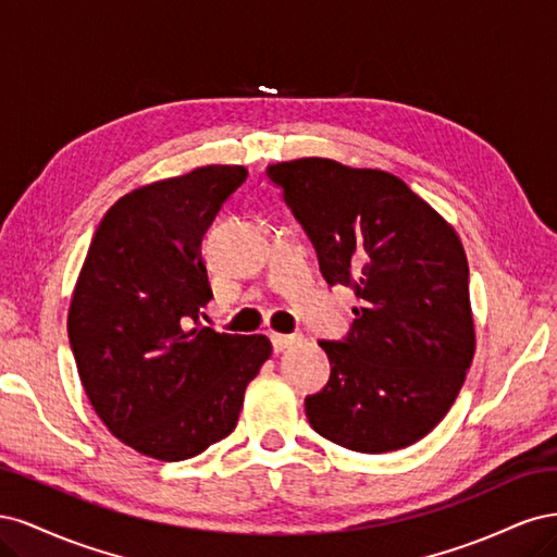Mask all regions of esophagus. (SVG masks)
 <instances>
[{"instance_id": "34e87169", "label": "esophagus", "mask_w": 557, "mask_h": 557, "mask_svg": "<svg viewBox=\"0 0 557 557\" xmlns=\"http://www.w3.org/2000/svg\"><path fill=\"white\" fill-rule=\"evenodd\" d=\"M269 339H272V346L276 352L285 350L293 344V336L290 334H269Z\"/></svg>"}]
</instances>
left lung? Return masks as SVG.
I'll return each instance as SVG.
<instances>
[{"mask_svg": "<svg viewBox=\"0 0 557 557\" xmlns=\"http://www.w3.org/2000/svg\"><path fill=\"white\" fill-rule=\"evenodd\" d=\"M330 285L360 299L342 342H318L330 381L311 428L358 453L411 446L448 413L474 358L469 267L455 230L401 178L325 158L267 170Z\"/></svg>", "mask_w": 557, "mask_h": 557, "instance_id": "1", "label": "left lung"}]
</instances>
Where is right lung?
Segmentation results:
<instances>
[{"label":"right lung","mask_w":557,"mask_h":557,"mask_svg":"<svg viewBox=\"0 0 557 557\" xmlns=\"http://www.w3.org/2000/svg\"><path fill=\"white\" fill-rule=\"evenodd\" d=\"M211 164L121 197L90 242L70 307V344L97 416L129 448L178 462L237 428L272 344L199 325L213 297L201 237L246 181Z\"/></svg>","instance_id":"1"}]
</instances>
